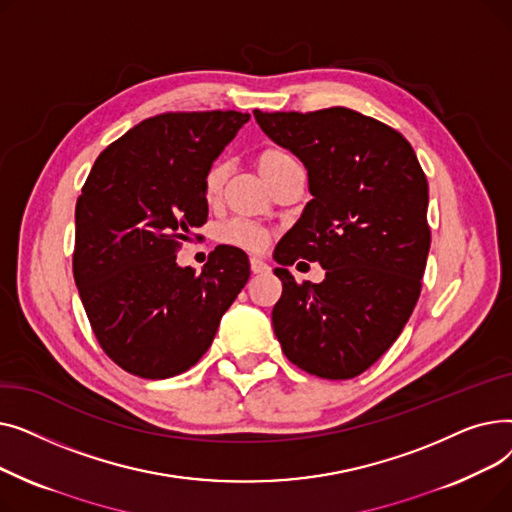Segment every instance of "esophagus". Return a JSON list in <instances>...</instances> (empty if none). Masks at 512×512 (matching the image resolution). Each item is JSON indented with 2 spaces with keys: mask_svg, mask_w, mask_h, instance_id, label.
Instances as JSON below:
<instances>
[{
  "mask_svg": "<svg viewBox=\"0 0 512 512\" xmlns=\"http://www.w3.org/2000/svg\"><path fill=\"white\" fill-rule=\"evenodd\" d=\"M251 272L253 274H267V272H270V265H267L263 259L253 257L251 259Z\"/></svg>",
  "mask_w": 512,
  "mask_h": 512,
  "instance_id": "esophagus-1",
  "label": "esophagus"
}]
</instances>
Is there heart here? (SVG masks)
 Instances as JSON below:
<instances>
[{"label": "heart", "instance_id": "heart-1", "mask_svg": "<svg viewBox=\"0 0 512 512\" xmlns=\"http://www.w3.org/2000/svg\"><path fill=\"white\" fill-rule=\"evenodd\" d=\"M255 166L259 170V174L263 176V180L274 186L290 168L299 166V161L294 159L286 149L280 147H265L257 153L255 157ZM224 178H226V170L215 161V164L209 166V170L205 172L203 178V195L207 203H215L222 195V186H224ZM220 240L224 245L249 251V253H261L265 251L267 242H270V232L267 228L249 222V220H232L228 224H224L220 228Z\"/></svg>", "mask_w": 512, "mask_h": 512}]
</instances>
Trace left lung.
<instances>
[{"mask_svg": "<svg viewBox=\"0 0 512 512\" xmlns=\"http://www.w3.org/2000/svg\"><path fill=\"white\" fill-rule=\"evenodd\" d=\"M253 114L303 161L313 195L274 253V332L303 371L351 380L388 351L417 305L432 242L427 178L400 132L348 107ZM299 256L325 267L324 283L296 284L285 265Z\"/></svg>", "mask_w": 512, "mask_h": 512, "instance_id": "1", "label": "left lung"}]
</instances>
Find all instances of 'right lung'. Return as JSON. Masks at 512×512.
Segmentation results:
<instances>
[{"label":"right lung","instance_id":"add662e5","mask_svg":"<svg viewBox=\"0 0 512 512\" xmlns=\"http://www.w3.org/2000/svg\"><path fill=\"white\" fill-rule=\"evenodd\" d=\"M249 114L168 112L103 149L76 201L72 270L105 355L145 380L191 369L249 280L220 245L201 274L176 253L207 222L203 178Z\"/></svg>","mask_w":512,"mask_h":512}]
</instances>
